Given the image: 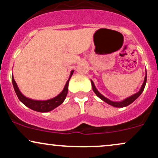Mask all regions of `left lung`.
<instances>
[{
  "instance_id": "1",
  "label": "left lung",
  "mask_w": 158,
  "mask_h": 158,
  "mask_svg": "<svg viewBox=\"0 0 158 158\" xmlns=\"http://www.w3.org/2000/svg\"><path fill=\"white\" fill-rule=\"evenodd\" d=\"M146 79H147V74L146 73V77H145L144 81H143L142 86H141L140 89H139V91L137 92V93L133 94V95L131 96V97H127L126 99H123V100H122V101H119V102H114V101H111V100H110V99H108V98H106V97H104V96H103L102 94H101L99 91H98V90L97 89V88H96L95 85H94V81H92V80H90V81H91L92 88H93L94 92L96 94V95H97V97L99 98V99H102V100L104 101V102H106V103H108V104H109V105H110V106H114V107H117V108H123V107H126V106H129L130 104H131V103L133 102L134 101H135L136 99H137V98H138L139 96L141 95V94L143 93V90H144L145 86H146Z\"/></svg>"
}]
</instances>
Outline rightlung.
Here are the masks:
<instances>
[{"instance_id": "1", "label": "right lung", "mask_w": 158, "mask_h": 158, "mask_svg": "<svg viewBox=\"0 0 158 158\" xmlns=\"http://www.w3.org/2000/svg\"><path fill=\"white\" fill-rule=\"evenodd\" d=\"M74 70H71L70 74V77H69L68 80L67 81L66 84H65L64 89L61 92L59 95H57L54 98H52L50 99H48V100H35V99H30L23 96L22 93L20 91L19 87H18L17 84H16L15 79H14L13 75H12V85H13L14 90H15L16 95L19 97V100L23 103L24 106L28 107L30 109L35 110V111L39 112H48L50 110H53L56 107L59 106L61 104H62L63 102L64 101L65 98L67 97L68 91V84L70 79L71 78L72 75H73Z\"/></svg>"}]
</instances>
